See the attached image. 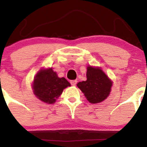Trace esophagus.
Returning <instances> with one entry per match:
<instances>
[{"label": "esophagus", "mask_w": 147, "mask_h": 147, "mask_svg": "<svg viewBox=\"0 0 147 147\" xmlns=\"http://www.w3.org/2000/svg\"><path fill=\"white\" fill-rule=\"evenodd\" d=\"M70 83H71V85H72V86H75V85H76V83H77V80H71Z\"/></svg>", "instance_id": "34e87169"}]
</instances>
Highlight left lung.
Listing matches in <instances>:
<instances>
[{"label":"left lung","instance_id":"1","mask_svg":"<svg viewBox=\"0 0 147 147\" xmlns=\"http://www.w3.org/2000/svg\"><path fill=\"white\" fill-rule=\"evenodd\" d=\"M87 80L79 82L77 86L84 94L87 100L92 104L105 100L109 95L112 81L99 67H87Z\"/></svg>","mask_w":147,"mask_h":147}]
</instances>
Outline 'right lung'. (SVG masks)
<instances>
[{
	"label": "right lung",
	"instance_id": "right-lung-1",
	"mask_svg": "<svg viewBox=\"0 0 147 147\" xmlns=\"http://www.w3.org/2000/svg\"><path fill=\"white\" fill-rule=\"evenodd\" d=\"M67 86H70V83L64 78H59L52 68L39 70L33 83L34 94L47 104L55 102Z\"/></svg>",
	"mask_w": 147,
	"mask_h": 147
}]
</instances>
